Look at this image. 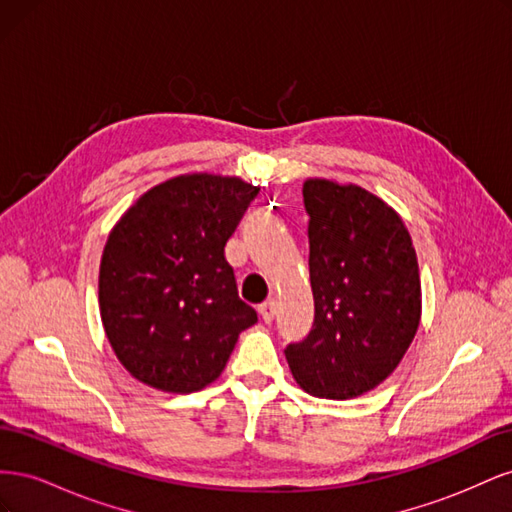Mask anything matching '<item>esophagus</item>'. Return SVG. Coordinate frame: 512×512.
I'll return each mask as SVG.
<instances>
[{"label":"esophagus","instance_id":"esophagus-1","mask_svg":"<svg viewBox=\"0 0 512 512\" xmlns=\"http://www.w3.org/2000/svg\"><path fill=\"white\" fill-rule=\"evenodd\" d=\"M258 314H260L262 320H265V322L269 324V322L275 318V301L269 299V301L262 303V305L258 307Z\"/></svg>","mask_w":512,"mask_h":512}]
</instances>
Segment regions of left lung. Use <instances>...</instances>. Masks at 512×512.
Instances as JSON below:
<instances>
[{
  "mask_svg": "<svg viewBox=\"0 0 512 512\" xmlns=\"http://www.w3.org/2000/svg\"><path fill=\"white\" fill-rule=\"evenodd\" d=\"M309 282L314 329L284 354L301 389L352 399L389 378L421 324V275L410 232L354 183L309 177Z\"/></svg>",
  "mask_w": 512,
  "mask_h": 512,
  "instance_id": "left-lung-1",
  "label": "left lung"
}]
</instances>
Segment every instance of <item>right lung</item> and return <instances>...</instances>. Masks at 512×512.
Segmentation results:
<instances>
[{
    "label": "right lung",
    "mask_w": 512,
    "mask_h": 512,
    "mask_svg": "<svg viewBox=\"0 0 512 512\" xmlns=\"http://www.w3.org/2000/svg\"><path fill=\"white\" fill-rule=\"evenodd\" d=\"M258 185L188 173L153 185L108 232L102 327L128 374L164 393L218 380L239 333L258 322L239 299L224 247Z\"/></svg>",
    "instance_id": "add662e5"
}]
</instances>
